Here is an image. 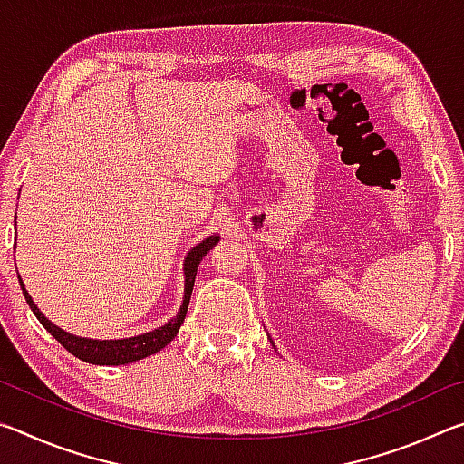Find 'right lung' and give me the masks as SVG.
Listing matches in <instances>:
<instances>
[{
    "label": "right lung",
    "instance_id": "obj_1",
    "mask_svg": "<svg viewBox=\"0 0 464 464\" xmlns=\"http://www.w3.org/2000/svg\"><path fill=\"white\" fill-rule=\"evenodd\" d=\"M221 235H208L207 239H202L200 243L188 251L184 257V301L179 304V309L176 313V317H171L166 325L153 329V332L140 334L135 337H121V340H93V337H82V335H73L61 329L59 325H54L53 321L46 319L41 309L36 307L33 296L28 295V290L24 288V282L20 278V288L22 295H24L28 307L33 309L36 319L41 321L43 327L49 332L54 340H57L63 348L67 352H72L75 358L83 360L88 364H100V366H121V364H130L137 362V360H143L147 356L155 354L161 348L174 340L178 335L179 327H182L186 313H188V304H190V296H192V288H194V278H196V270H198V264L202 262V257L207 256V251L213 249Z\"/></svg>",
    "mask_w": 464,
    "mask_h": 464
}]
</instances>
